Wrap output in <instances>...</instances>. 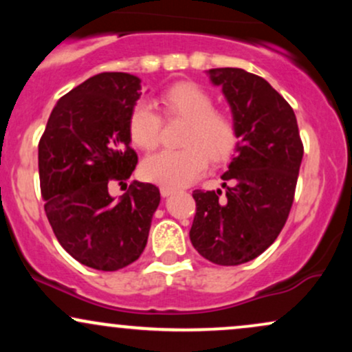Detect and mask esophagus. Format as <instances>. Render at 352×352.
Returning <instances> with one entry per match:
<instances>
[{
  "label": "esophagus",
  "instance_id": "1",
  "mask_svg": "<svg viewBox=\"0 0 352 352\" xmlns=\"http://www.w3.org/2000/svg\"><path fill=\"white\" fill-rule=\"evenodd\" d=\"M177 188H172V187H160V193H162V197H168L172 195V193H175Z\"/></svg>",
  "mask_w": 352,
  "mask_h": 352
}]
</instances>
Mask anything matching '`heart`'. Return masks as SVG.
I'll use <instances>...</instances> for the list:
<instances>
[{"label":"heart","instance_id":"heart-1","mask_svg":"<svg viewBox=\"0 0 352 352\" xmlns=\"http://www.w3.org/2000/svg\"><path fill=\"white\" fill-rule=\"evenodd\" d=\"M167 117L187 119L179 151L148 155L140 172L145 180L162 187H187L204 175L212 162H221L236 145V127L225 112L217 111L212 96L193 82H179L159 98ZM129 135L137 147L152 151L160 142L162 117L147 100H137L129 114Z\"/></svg>","mask_w":352,"mask_h":352}]
</instances>
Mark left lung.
Listing matches in <instances>:
<instances>
[{
  "mask_svg": "<svg viewBox=\"0 0 352 352\" xmlns=\"http://www.w3.org/2000/svg\"><path fill=\"white\" fill-rule=\"evenodd\" d=\"M208 74L232 107L236 155L221 175L225 193L193 190L197 213L190 241L212 263L235 266L260 256L285 227L302 142L292 106L263 78L238 67Z\"/></svg>",
  "mask_w": 352,
  "mask_h": 352,
  "instance_id": "8db88e82",
  "label": "left lung"
}]
</instances>
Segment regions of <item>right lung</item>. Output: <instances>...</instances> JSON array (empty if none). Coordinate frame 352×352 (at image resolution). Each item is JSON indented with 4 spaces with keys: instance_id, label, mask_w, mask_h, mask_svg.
Here are the masks:
<instances>
[{
    "instance_id": "right-lung-1",
    "label": "right lung",
    "mask_w": 352,
    "mask_h": 352,
    "mask_svg": "<svg viewBox=\"0 0 352 352\" xmlns=\"http://www.w3.org/2000/svg\"><path fill=\"white\" fill-rule=\"evenodd\" d=\"M140 94L137 76H92L58 100L39 140V182L52 232L74 260L100 272L142 254L160 204L159 188L142 182H132L119 200L109 193L137 165L127 122Z\"/></svg>"
}]
</instances>
